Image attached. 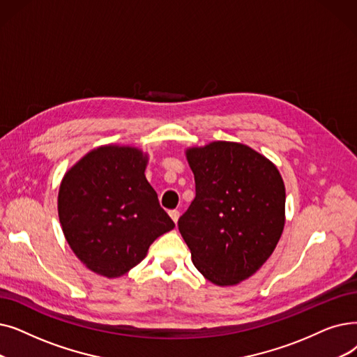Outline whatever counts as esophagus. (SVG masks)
Wrapping results in <instances>:
<instances>
[{"instance_id":"obj_1","label":"esophagus","mask_w":357,"mask_h":357,"mask_svg":"<svg viewBox=\"0 0 357 357\" xmlns=\"http://www.w3.org/2000/svg\"><path fill=\"white\" fill-rule=\"evenodd\" d=\"M169 215H170V219H172L175 223H178V219H179V211L178 210H170Z\"/></svg>"}]
</instances>
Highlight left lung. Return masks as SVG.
Segmentation results:
<instances>
[{
  "mask_svg": "<svg viewBox=\"0 0 357 357\" xmlns=\"http://www.w3.org/2000/svg\"><path fill=\"white\" fill-rule=\"evenodd\" d=\"M195 198L178 220L195 268L234 286L270 258L284 227L286 190L267 158L241 143L213 142L185 151Z\"/></svg>",
  "mask_w": 357,
  "mask_h": 357,
  "instance_id": "1",
  "label": "left lung"
}]
</instances>
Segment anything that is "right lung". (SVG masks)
<instances>
[{
  "label": "right lung",
  "mask_w": 357,
  "mask_h": 357,
  "mask_svg": "<svg viewBox=\"0 0 357 357\" xmlns=\"http://www.w3.org/2000/svg\"><path fill=\"white\" fill-rule=\"evenodd\" d=\"M147 160L137 147L102 146L61 181V227L73 252L93 273L123 275L146 258L154 241L175 227L146 179Z\"/></svg>",
  "instance_id": "obj_1"
}]
</instances>
